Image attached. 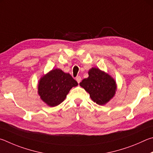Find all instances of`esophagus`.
I'll return each instance as SVG.
<instances>
[{
    "instance_id": "obj_1",
    "label": "esophagus",
    "mask_w": 153,
    "mask_h": 153,
    "mask_svg": "<svg viewBox=\"0 0 153 153\" xmlns=\"http://www.w3.org/2000/svg\"><path fill=\"white\" fill-rule=\"evenodd\" d=\"M76 81H77V82H78V83H80V82L81 81V77L80 76H76Z\"/></svg>"
}]
</instances>
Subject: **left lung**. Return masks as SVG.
Wrapping results in <instances>:
<instances>
[{"label": "left lung", "mask_w": 153, "mask_h": 153, "mask_svg": "<svg viewBox=\"0 0 153 153\" xmlns=\"http://www.w3.org/2000/svg\"><path fill=\"white\" fill-rule=\"evenodd\" d=\"M89 77L84 79L80 85L89 93L91 100L103 105L113 98L117 89L116 82L109 74L97 68L89 71Z\"/></svg>", "instance_id": "8db88e82"}]
</instances>
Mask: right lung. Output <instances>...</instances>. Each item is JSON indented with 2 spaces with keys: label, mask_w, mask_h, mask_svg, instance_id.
Segmentation results:
<instances>
[{
  "label": "right lung",
  "mask_w": 153,
  "mask_h": 153,
  "mask_svg": "<svg viewBox=\"0 0 153 153\" xmlns=\"http://www.w3.org/2000/svg\"><path fill=\"white\" fill-rule=\"evenodd\" d=\"M77 85L78 82L71 74L60 69H53L40 79L38 94L48 105L55 107L62 102L70 90Z\"/></svg>",
  "instance_id": "1"
}]
</instances>
